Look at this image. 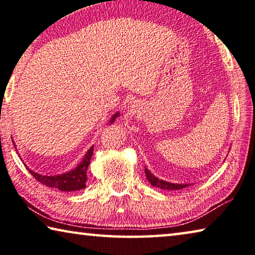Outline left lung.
Wrapping results in <instances>:
<instances>
[{
  "mask_svg": "<svg viewBox=\"0 0 255 255\" xmlns=\"http://www.w3.org/2000/svg\"><path fill=\"white\" fill-rule=\"evenodd\" d=\"M144 170H145V176H147L150 184L155 187H159V189H162V190H181L189 185V184H179V183H170V182L164 181V179L158 178L151 172H150L149 169H147V167H144Z\"/></svg>",
  "mask_w": 255,
  "mask_h": 255,
  "instance_id": "1",
  "label": "left lung"
}]
</instances>
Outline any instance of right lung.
Returning a JSON list of instances; mask_svg holds the SVG:
<instances>
[{
  "mask_svg": "<svg viewBox=\"0 0 255 255\" xmlns=\"http://www.w3.org/2000/svg\"><path fill=\"white\" fill-rule=\"evenodd\" d=\"M120 116V113H115L114 115L112 116V119L110 120V124L114 123V121L118 119ZM13 142V141H12ZM15 147V144H14ZM93 152H94V145L90 147L88 151L86 152L83 159L80 161L77 167H74L73 169H71L70 172L64 173V174H58V175H41L38 173H35L33 170L29 169L27 167V169L29 170L33 177H35L37 181L40 182L41 184H44L46 186L49 187H54V189L61 190V191H66V192H71V191H78V190H82L86 187V182H87V169H88V166L90 164V159L93 157Z\"/></svg>",
  "mask_w": 255,
  "mask_h": 255,
  "instance_id": "obj_1",
  "label": "right lung"
}]
</instances>
